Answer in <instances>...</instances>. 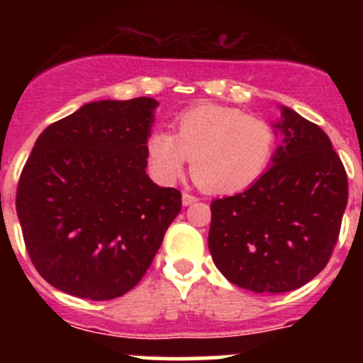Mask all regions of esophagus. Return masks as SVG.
<instances>
[{
	"instance_id": "obj_1",
	"label": "esophagus",
	"mask_w": 363,
	"mask_h": 363,
	"mask_svg": "<svg viewBox=\"0 0 363 363\" xmlns=\"http://www.w3.org/2000/svg\"><path fill=\"white\" fill-rule=\"evenodd\" d=\"M195 202H199V199H196L195 195H191V193H182V205H186V207H188V205H191Z\"/></svg>"
}]
</instances>
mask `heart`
Returning a JSON list of instances; mask_svg holds the SVG:
<instances>
[{"label": "heart", "instance_id": "obj_1", "mask_svg": "<svg viewBox=\"0 0 363 363\" xmlns=\"http://www.w3.org/2000/svg\"><path fill=\"white\" fill-rule=\"evenodd\" d=\"M276 144V130L263 117L203 104L175 117L174 135L152 131L145 140V160L161 186L175 184L191 160L193 175L203 189L239 193L265 174Z\"/></svg>", "mask_w": 363, "mask_h": 363}]
</instances>
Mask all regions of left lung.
Masks as SVG:
<instances>
[{
  "instance_id": "8db88e82",
  "label": "left lung",
  "mask_w": 363,
  "mask_h": 363,
  "mask_svg": "<svg viewBox=\"0 0 363 363\" xmlns=\"http://www.w3.org/2000/svg\"><path fill=\"white\" fill-rule=\"evenodd\" d=\"M284 140L272 167L239 195L211 203L208 251L219 272L256 294H284L330 259L347 203V175L318 124L281 107Z\"/></svg>"
}]
</instances>
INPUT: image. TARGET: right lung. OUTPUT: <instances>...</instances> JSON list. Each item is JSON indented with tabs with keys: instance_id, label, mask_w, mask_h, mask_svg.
<instances>
[{
	"instance_id": "add662e5",
	"label": "right lung",
	"mask_w": 363,
	"mask_h": 363,
	"mask_svg": "<svg viewBox=\"0 0 363 363\" xmlns=\"http://www.w3.org/2000/svg\"><path fill=\"white\" fill-rule=\"evenodd\" d=\"M152 98L87 104L42 131L16 208L40 276L65 294L111 300L137 286L181 212L179 189L145 174Z\"/></svg>"
}]
</instances>
